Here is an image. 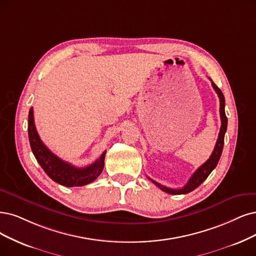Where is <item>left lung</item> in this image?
<instances>
[{
    "label": "left lung",
    "instance_id": "1",
    "mask_svg": "<svg viewBox=\"0 0 256 256\" xmlns=\"http://www.w3.org/2000/svg\"><path fill=\"white\" fill-rule=\"evenodd\" d=\"M211 80V79H210ZM212 81V80H211ZM212 86L215 90L216 94H218V98L220 101V119H222V126H220V134H218V139L216 141V144L214 148V150L212 155L210 156V158L206 160V162L198 168L195 173L191 176V178L188 179V182H186V184L182 188H166L162 184H160L158 182H156L153 179L148 178L150 182L153 184H155L160 190H162L166 193L168 194H173V195H180V194H186V193H190L197 186H200L206 179L208 178L211 174V172L213 170L216 168L217 164L220 162V158L222 156V148H224V134H226V126H228V119H226V112H224V94L222 92V90L216 86V84L212 81Z\"/></svg>",
    "mask_w": 256,
    "mask_h": 256
}]
</instances>
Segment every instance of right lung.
<instances>
[{
	"label": "right lung",
	"mask_w": 256,
	"mask_h": 256,
	"mask_svg": "<svg viewBox=\"0 0 256 256\" xmlns=\"http://www.w3.org/2000/svg\"><path fill=\"white\" fill-rule=\"evenodd\" d=\"M28 137H30V148L36 162H39L44 172L56 184L68 188L85 186L97 179L103 171L106 150L103 152L94 164L85 168H76L50 152L38 134L32 108L28 114Z\"/></svg>",
	"instance_id": "add662e5"
}]
</instances>
